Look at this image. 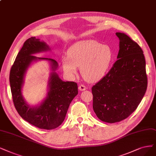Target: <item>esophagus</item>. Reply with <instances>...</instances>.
I'll use <instances>...</instances> for the list:
<instances>
[{"label":"esophagus","mask_w":156,"mask_h":156,"mask_svg":"<svg viewBox=\"0 0 156 156\" xmlns=\"http://www.w3.org/2000/svg\"><path fill=\"white\" fill-rule=\"evenodd\" d=\"M86 89H87V87H86L85 86V85H79L78 89H79L80 90L83 91V90H85Z\"/></svg>","instance_id":"esophagus-1"}]
</instances>
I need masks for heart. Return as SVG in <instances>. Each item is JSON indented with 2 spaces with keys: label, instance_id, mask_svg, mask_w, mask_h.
I'll return each mask as SVG.
<instances>
[{
  "label": "heart",
  "instance_id": "obj_1",
  "mask_svg": "<svg viewBox=\"0 0 156 156\" xmlns=\"http://www.w3.org/2000/svg\"><path fill=\"white\" fill-rule=\"evenodd\" d=\"M62 58L63 70L69 74L76 73L80 67L82 77L89 82H96L104 77L111 68L114 53L108 45L94 40H82L74 43Z\"/></svg>",
  "mask_w": 156,
  "mask_h": 156
}]
</instances>
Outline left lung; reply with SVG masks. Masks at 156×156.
<instances>
[{
	"instance_id": "8db88e82",
	"label": "left lung",
	"mask_w": 156,
	"mask_h": 156,
	"mask_svg": "<svg viewBox=\"0 0 156 156\" xmlns=\"http://www.w3.org/2000/svg\"><path fill=\"white\" fill-rule=\"evenodd\" d=\"M116 34L119 40L118 60L92 87L96 115L110 123L128 118L139 105L147 88L143 50L125 33Z\"/></svg>"
}]
</instances>
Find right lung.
<instances>
[{
	"label": "right lung",
	"mask_w": 156,
	"mask_h": 156,
	"mask_svg": "<svg viewBox=\"0 0 156 156\" xmlns=\"http://www.w3.org/2000/svg\"><path fill=\"white\" fill-rule=\"evenodd\" d=\"M49 50V46L40 39L28 38L17 55L9 74L11 91L16 110L26 122L45 130L56 129L63 123L69 105L78 94L77 83L62 81L55 72L58 67L55 60L33 55ZM41 59L51 63L52 72L48 81V93L40 106L31 107L27 104L23 98L21 88L28 66L33 61Z\"/></svg>",
	"instance_id": "obj_1"
}]
</instances>
